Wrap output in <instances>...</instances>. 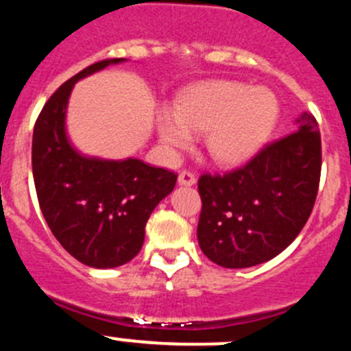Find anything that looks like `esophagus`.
<instances>
[{"mask_svg":"<svg viewBox=\"0 0 351 351\" xmlns=\"http://www.w3.org/2000/svg\"><path fill=\"white\" fill-rule=\"evenodd\" d=\"M178 183L182 184V186H193V184L196 183V178H195L193 173L184 169V171H182L178 175Z\"/></svg>","mask_w":351,"mask_h":351,"instance_id":"1","label":"esophagus"}]
</instances>
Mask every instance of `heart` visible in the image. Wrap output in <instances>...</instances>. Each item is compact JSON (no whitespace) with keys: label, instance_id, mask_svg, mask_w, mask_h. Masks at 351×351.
<instances>
[{"label":"heart","instance_id":"1","mask_svg":"<svg viewBox=\"0 0 351 351\" xmlns=\"http://www.w3.org/2000/svg\"><path fill=\"white\" fill-rule=\"evenodd\" d=\"M278 114L271 91L219 80L188 88L176 110L158 111L156 133L165 148L178 152L193 145V132H206L205 146L211 160L221 167H238L267 143Z\"/></svg>","mask_w":351,"mask_h":351}]
</instances>
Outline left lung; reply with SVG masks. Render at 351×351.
Instances as JSON below:
<instances>
[{"label": "left lung", "instance_id": "obj_1", "mask_svg": "<svg viewBox=\"0 0 351 351\" xmlns=\"http://www.w3.org/2000/svg\"><path fill=\"white\" fill-rule=\"evenodd\" d=\"M265 146L245 167L198 180V243L213 263L248 268L283 252L298 237L317 199L322 138L313 114Z\"/></svg>", "mask_w": 351, "mask_h": 351}]
</instances>
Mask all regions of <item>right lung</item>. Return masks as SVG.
<instances>
[{"instance_id":"add662e5","label":"right lung","mask_w":351,"mask_h":351,"mask_svg":"<svg viewBox=\"0 0 351 351\" xmlns=\"http://www.w3.org/2000/svg\"><path fill=\"white\" fill-rule=\"evenodd\" d=\"M123 61H98L61 84L33 132V178L41 213L69 255L93 268L121 267L140 253L149 215L178 178L138 158L82 155L69 143L66 108L75 83Z\"/></svg>"}]
</instances>
